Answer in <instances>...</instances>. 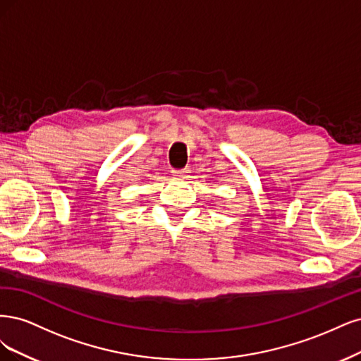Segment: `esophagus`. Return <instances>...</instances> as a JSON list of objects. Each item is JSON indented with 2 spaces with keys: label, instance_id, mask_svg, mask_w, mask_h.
<instances>
[{
  "label": "esophagus",
  "instance_id": "esophagus-1",
  "mask_svg": "<svg viewBox=\"0 0 361 361\" xmlns=\"http://www.w3.org/2000/svg\"><path fill=\"white\" fill-rule=\"evenodd\" d=\"M172 173H173V176H176V177H183V176H185V173H188V168H184V169H173Z\"/></svg>",
  "mask_w": 361,
  "mask_h": 361
}]
</instances>
